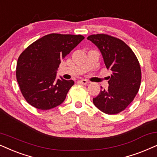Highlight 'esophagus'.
<instances>
[{"label":"esophagus","mask_w":157,"mask_h":157,"mask_svg":"<svg viewBox=\"0 0 157 157\" xmlns=\"http://www.w3.org/2000/svg\"><path fill=\"white\" fill-rule=\"evenodd\" d=\"M80 82L81 83V84H82V85H87V84H88L89 83V81L88 80H85V79H82V80H80Z\"/></svg>","instance_id":"1"}]
</instances>
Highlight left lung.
Wrapping results in <instances>:
<instances>
[{"label": "left lung", "mask_w": 157, "mask_h": 157, "mask_svg": "<svg viewBox=\"0 0 157 157\" xmlns=\"http://www.w3.org/2000/svg\"><path fill=\"white\" fill-rule=\"evenodd\" d=\"M87 39L98 48L106 68L112 72L108 77V88L100 90L93 98L94 105L106 114L118 113L139 92L141 80L139 62L131 48L121 39L107 34L90 35Z\"/></svg>", "instance_id": "1"}]
</instances>
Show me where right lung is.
<instances>
[{
    "mask_svg": "<svg viewBox=\"0 0 157 157\" xmlns=\"http://www.w3.org/2000/svg\"><path fill=\"white\" fill-rule=\"evenodd\" d=\"M82 35L50 33L29 45L19 56L16 79L28 103L37 109L49 110L65 100L74 85L57 72L61 60L82 41Z\"/></svg>",
    "mask_w": 157,
    "mask_h": 157,
    "instance_id": "1",
    "label": "right lung"
}]
</instances>
